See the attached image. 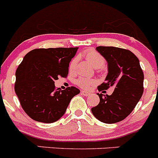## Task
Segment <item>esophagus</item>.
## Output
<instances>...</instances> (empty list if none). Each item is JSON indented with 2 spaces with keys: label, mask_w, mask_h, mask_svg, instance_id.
Here are the masks:
<instances>
[{
  "label": "esophagus",
  "mask_w": 158,
  "mask_h": 158,
  "mask_svg": "<svg viewBox=\"0 0 158 158\" xmlns=\"http://www.w3.org/2000/svg\"><path fill=\"white\" fill-rule=\"evenodd\" d=\"M81 93L83 96H88L90 95V93H89V92H86V91H81Z\"/></svg>",
  "instance_id": "1"
}]
</instances>
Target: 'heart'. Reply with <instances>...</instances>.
<instances>
[{
  "mask_svg": "<svg viewBox=\"0 0 158 158\" xmlns=\"http://www.w3.org/2000/svg\"><path fill=\"white\" fill-rule=\"evenodd\" d=\"M83 57L87 60L88 62H90L95 68H97V69H100V68L103 67L105 64V59H104V57L102 56L100 53L97 52L95 50H93V49L86 50L83 53ZM77 63V58H73L71 60L69 65V72H73L75 70ZM76 83L78 86H80L82 89H89L90 86L94 85L95 81L94 80L90 79V78L81 77L77 80Z\"/></svg>",
  "mask_w": 158,
  "mask_h": 158,
  "instance_id": "1",
  "label": "heart"
}]
</instances>
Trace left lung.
<instances>
[{
    "label": "left lung",
    "mask_w": 158,
    "mask_h": 158,
    "mask_svg": "<svg viewBox=\"0 0 158 158\" xmlns=\"http://www.w3.org/2000/svg\"><path fill=\"white\" fill-rule=\"evenodd\" d=\"M108 65L105 82L99 92L115 88L112 94L97 93L100 103L92 108L93 115L104 123H115L126 118L133 111L143 93L144 74L139 58L129 50L115 47H97Z\"/></svg>",
    "instance_id": "left-lung-1"
}]
</instances>
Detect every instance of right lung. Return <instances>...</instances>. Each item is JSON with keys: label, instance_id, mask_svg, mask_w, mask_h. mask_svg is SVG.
I'll return each mask as SVG.
<instances>
[{"label": "right lung", "instance_id": "right-lung-1", "mask_svg": "<svg viewBox=\"0 0 158 158\" xmlns=\"http://www.w3.org/2000/svg\"><path fill=\"white\" fill-rule=\"evenodd\" d=\"M78 47L34 49L16 71L15 92L23 111L38 122H56L65 114L71 99L79 94L74 86L56 89L54 81L66 77Z\"/></svg>", "mask_w": 158, "mask_h": 158}]
</instances>
